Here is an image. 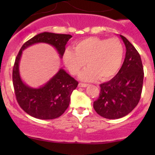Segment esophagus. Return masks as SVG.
I'll list each match as a JSON object with an SVG mask.
<instances>
[{"label":"esophagus","mask_w":155,"mask_h":155,"mask_svg":"<svg viewBox=\"0 0 155 155\" xmlns=\"http://www.w3.org/2000/svg\"><path fill=\"white\" fill-rule=\"evenodd\" d=\"M88 86V84H84V83H79V87H86Z\"/></svg>","instance_id":"obj_1"}]
</instances>
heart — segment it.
I'll return each instance as SVG.
<instances>
[{"instance_id":"b5f03b06","label":"heart","mask_w":155,"mask_h":155,"mask_svg":"<svg viewBox=\"0 0 155 155\" xmlns=\"http://www.w3.org/2000/svg\"><path fill=\"white\" fill-rule=\"evenodd\" d=\"M74 50L67 49L63 61L74 75H77L87 64L89 66L80 74V78L84 81L111 79L120 71L123 62L124 47L115 38L90 37L78 42Z\"/></svg>"}]
</instances>
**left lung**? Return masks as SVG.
<instances>
[{
	"mask_svg": "<svg viewBox=\"0 0 155 155\" xmlns=\"http://www.w3.org/2000/svg\"><path fill=\"white\" fill-rule=\"evenodd\" d=\"M126 54L120 70L113 79L101 84L99 97L93 103L95 111L106 119L122 118L139 102L143 81V68L139 53L123 35Z\"/></svg>",
	"mask_w": 155,
	"mask_h": 155,
	"instance_id": "left-lung-1",
	"label": "left lung"
}]
</instances>
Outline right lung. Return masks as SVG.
Masks as SVG:
<instances>
[{"mask_svg":"<svg viewBox=\"0 0 155 155\" xmlns=\"http://www.w3.org/2000/svg\"><path fill=\"white\" fill-rule=\"evenodd\" d=\"M72 37L69 34L39 33L22 45L16 58L12 71L16 99L21 108L31 116L40 120H52L61 116L69 106L71 95L76 88L78 81L63 69L60 71L44 86L31 88L21 79L19 63L22 51L37 43H46L53 46L60 58L65 50V45Z\"/></svg>","mask_w":155,"mask_h":155,"instance_id":"1","label":"right lung"}]
</instances>
